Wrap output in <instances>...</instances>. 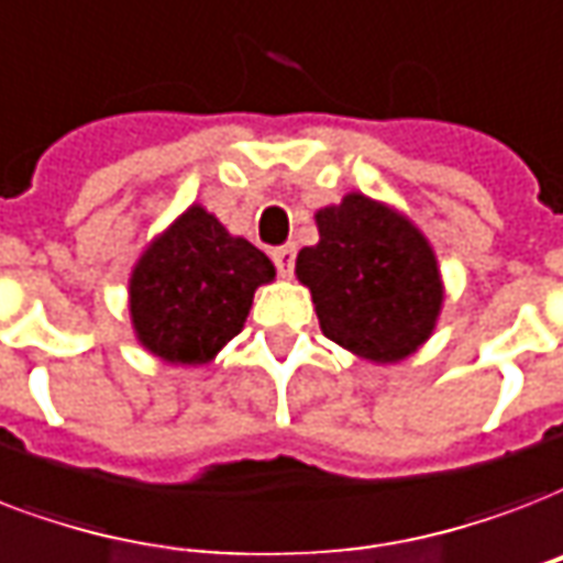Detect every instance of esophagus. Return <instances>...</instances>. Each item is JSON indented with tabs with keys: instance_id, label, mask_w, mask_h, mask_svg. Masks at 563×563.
<instances>
[{
	"instance_id": "1",
	"label": "esophagus",
	"mask_w": 563,
	"mask_h": 563,
	"mask_svg": "<svg viewBox=\"0 0 563 563\" xmlns=\"http://www.w3.org/2000/svg\"><path fill=\"white\" fill-rule=\"evenodd\" d=\"M272 260H274V265H277L280 277H291V272H295V247H291V244L274 247Z\"/></svg>"
}]
</instances>
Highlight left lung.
Segmentation results:
<instances>
[{
    "label": "left lung",
    "instance_id": "left-lung-1",
    "mask_svg": "<svg viewBox=\"0 0 563 563\" xmlns=\"http://www.w3.org/2000/svg\"><path fill=\"white\" fill-rule=\"evenodd\" d=\"M319 244L295 263L321 333L372 363L410 357L434 333L443 277L422 230L393 206L351 191L316 212Z\"/></svg>",
    "mask_w": 563,
    "mask_h": 563
}]
</instances>
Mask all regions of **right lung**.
<instances>
[{
  "label": "right lung",
  "instance_id": "1",
  "mask_svg": "<svg viewBox=\"0 0 563 563\" xmlns=\"http://www.w3.org/2000/svg\"><path fill=\"white\" fill-rule=\"evenodd\" d=\"M260 247L188 206L141 253L129 277L132 330L153 357L170 366H203L239 336L253 291L274 280Z\"/></svg>",
  "mask_w": 563,
  "mask_h": 563
}]
</instances>
